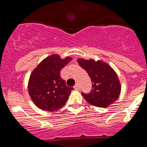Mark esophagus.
Segmentation results:
<instances>
[{"label":"esophagus","mask_w":147,"mask_h":147,"mask_svg":"<svg viewBox=\"0 0 147 147\" xmlns=\"http://www.w3.org/2000/svg\"><path fill=\"white\" fill-rule=\"evenodd\" d=\"M79 88H80V87L78 85V84H77L74 86V89L75 90H79Z\"/></svg>","instance_id":"esophagus-1"}]
</instances>
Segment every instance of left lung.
<instances>
[{
    "label": "left lung",
    "instance_id": "8db88e82",
    "mask_svg": "<svg viewBox=\"0 0 147 147\" xmlns=\"http://www.w3.org/2000/svg\"><path fill=\"white\" fill-rule=\"evenodd\" d=\"M78 62L92 81L90 93H81L86 101L99 108H107L116 101L121 92V84L114 69L101 60L80 58Z\"/></svg>",
    "mask_w": 147,
    "mask_h": 147
}]
</instances>
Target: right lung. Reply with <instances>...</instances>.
I'll return each mask as SVG.
<instances>
[{"instance_id":"1","label":"right lung","mask_w":147,"mask_h":147,"mask_svg":"<svg viewBox=\"0 0 147 147\" xmlns=\"http://www.w3.org/2000/svg\"><path fill=\"white\" fill-rule=\"evenodd\" d=\"M72 58L61 59L53 54L33 69L28 80V94L34 104L43 111H54L64 106L71 90L60 77V70Z\"/></svg>"}]
</instances>
